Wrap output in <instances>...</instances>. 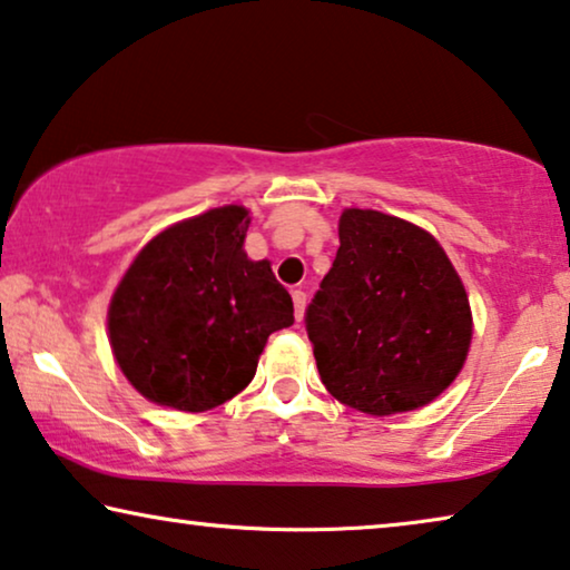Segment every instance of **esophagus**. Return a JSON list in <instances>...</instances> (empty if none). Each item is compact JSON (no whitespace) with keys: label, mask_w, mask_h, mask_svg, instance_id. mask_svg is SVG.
Here are the masks:
<instances>
[{"label":"esophagus","mask_w":570,"mask_h":570,"mask_svg":"<svg viewBox=\"0 0 570 570\" xmlns=\"http://www.w3.org/2000/svg\"><path fill=\"white\" fill-rule=\"evenodd\" d=\"M292 299H294V317L296 323L304 317V304H307V294L302 292V288H296V292H292Z\"/></svg>","instance_id":"1"}]
</instances>
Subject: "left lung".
I'll use <instances>...</instances> for the list:
<instances>
[{"instance_id":"8db88e82","label":"left lung","mask_w":570,"mask_h":570,"mask_svg":"<svg viewBox=\"0 0 570 570\" xmlns=\"http://www.w3.org/2000/svg\"><path fill=\"white\" fill-rule=\"evenodd\" d=\"M341 247L304 312L320 380L368 415L413 411L460 374L470 302L429 232L372 208H346Z\"/></svg>"}]
</instances>
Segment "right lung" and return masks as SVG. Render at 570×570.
<instances>
[{
  "instance_id": "obj_1",
  "label": "right lung",
  "mask_w": 570,
  "mask_h": 570,
  "mask_svg": "<svg viewBox=\"0 0 570 570\" xmlns=\"http://www.w3.org/2000/svg\"><path fill=\"white\" fill-rule=\"evenodd\" d=\"M250 216L212 208L159 232L136 255L108 309L110 346L151 403L202 413L253 380L268 335L294 304L268 261L243 250Z\"/></svg>"
}]
</instances>
